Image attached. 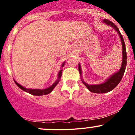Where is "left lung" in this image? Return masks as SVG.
<instances>
[{"label":"left lung","instance_id":"8db88e82","mask_svg":"<svg viewBox=\"0 0 135 135\" xmlns=\"http://www.w3.org/2000/svg\"><path fill=\"white\" fill-rule=\"evenodd\" d=\"M103 22L105 23L106 25L110 26L112 28H114L115 30L118 34L119 35V38L122 41V66H121L120 69L119 71L116 72V73H114L111 76H110L104 82L102 83V84H94V85H90V84H88L82 78H81V81L83 84L85 85L88 90L89 91L92 92V93H108V92L111 91L112 90L114 89L117 85L119 84L120 81L122 80V78H123V74H124L125 70H126V65H127V53H126V44H125L124 40L123 38V36L121 35L120 32H119V29L116 25L112 23V21H109L108 20H103ZM78 69L79 73H80V76H82V73H81V65L80 64H78Z\"/></svg>","mask_w":135,"mask_h":135}]
</instances>
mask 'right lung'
I'll return each mask as SVG.
<instances>
[{"label":"right lung","instance_id":"right-lung-1","mask_svg":"<svg viewBox=\"0 0 135 135\" xmlns=\"http://www.w3.org/2000/svg\"><path fill=\"white\" fill-rule=\"evenodd\" d=\"M65 62H62V65H61V68L63 67L64 65H65ZM62 69L59 70V73H58V75H57V79L56 80V81H55V82H54V84L51 85V86H50L49 88H46V89H30V88L29 89H28V88H25V87H23V86H22L21 85H20V84H18V83H17L15 80H14V81H15V83L16 84V85H17V86L20 88V89H21L22 90H23L24 91L31 94V95H35V96H41V95H47V94L50 93L53 90H54V89L55 88V86H56V85L58 84V83L59 82L60 79H61V76H62Z\"/></svg>","mask_w":135,"mask_h":135}]
</instances>
